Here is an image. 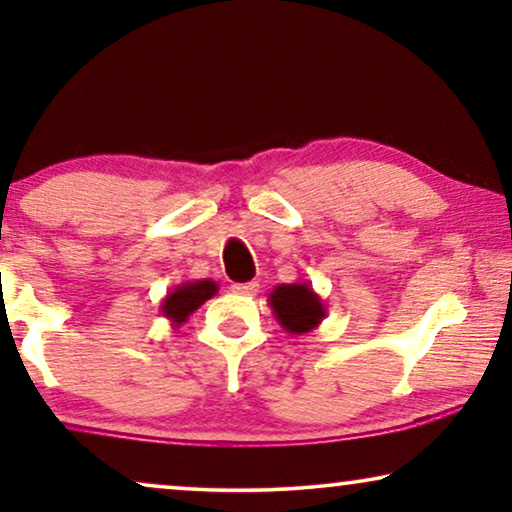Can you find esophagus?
<instances>
[{
	"label": "esophagus",
	"mask_w": 512,
	"mask_h": 512,
	"mask_svg": "<svg viewBox=\"0 0 512 512\" xmlns=\"http://www.w3.org/2000/svg\"><path fill=\"white\" fill-rule=\"evenodd\" d=\"M261 284L258 282H244V284H233V291L240 293V296H256Z\"/></svg>",
	"instance_id": "34e87169"
}]
</instances>
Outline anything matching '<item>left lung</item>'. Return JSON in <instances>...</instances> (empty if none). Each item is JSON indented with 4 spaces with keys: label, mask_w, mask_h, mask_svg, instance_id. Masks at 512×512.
Returning a JSON list of instances; mask_svg holds the SVG:
<instances>
[{
    "label": "left lung",
    "mask_w": 512,
    "mask_h": 512,
    "mask_svg": "<svg viewBox=\"0 0 512 512\" xmlns=\"http://www.w3.org/2000/svg\"><path fill=\"white\" fill-rule=\"evenodd\" d=\"M279 326L291 335H303L317 328L326 317V305L310 282L279 284L268 296Z\"/></svg>",
    "instance_id": "1"
}]
</instances>
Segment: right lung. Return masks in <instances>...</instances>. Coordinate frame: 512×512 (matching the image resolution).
<instances>
[{
	"label": "right lung",
	"mask_w": 512,
	"mask_h": 512,
	"mask_svg": "<svg viewBox=\"0 0 512 512\" xmlns=\"http://www.w3.org/2000/svg\"><path fill=\"white\" fill-rule=\"evenodd\" d=\"M219 291V284L214 279H191V282H184L167 293V296L160 300V314L170 321L174 328L186 324L188 317L198 310L200 305H205L209 298L216 296Z\"/></svg>",
	"instance_id": "right-lung-1"
}]
</instances>
